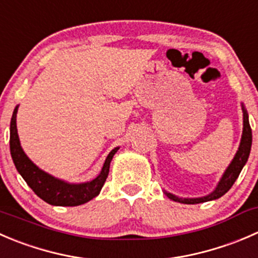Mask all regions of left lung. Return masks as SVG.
I'll use <instances>...</instances> for the list:
<instances>
[{
  "label": "left lung",
  "instance_id": "obj_1",
  "mask_svg": "<svg viewBox=\"0 0 258 258\" xmlns=\"http://www.w3.org/2000/svg\"><path fill=\"white\" fill-rule=\"evenodd\" d=\"M241 106H242V112H243V131H242L241 142H239L238 150H237L233 160H232L231 164L228 165L226 171L223 172L221 180H219L218 184H217L216 189H214L212 192H209L208 196L199 197V198H181V197L174 196V194H171V192L164 190V192L166 194L167 198L182 204H199V203H204V202L216 201V199L223 197L224 194L231 189L232 185L234 184V181H236L237 177H238L239 172L242 171L243 166L246 165L247 160H248L249 152H251V146H252V130H251V126H249L248 113H247V109L246 107L243 106V103H241Z\"/></svg>",
  "mask_w": 258,
  "mask_h": 258
}]
</instances>
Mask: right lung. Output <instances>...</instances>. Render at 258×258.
Listing matches in <instances>:
<instances>
[{"label": "right lung", "instance_id": "right-lung-1", "mask_svg": "<svg viewBox=\"0 0 258 258\" xmlns=\"http://www.w3.org/2000/svg\"><path fill=\"white\" fill-rule=\"evenodd\" d=\"M17 109H19V106L15 107L11 123H10V151H11V157L17 171L24 177L32 191L44 202L56 207L81 206L96 198L101 192L102 186L108 176L109 165L119 147H114L109 152L108 156L104 160L101 172L93 180L86 182L66 181L40 169L25 154L20 144L19 134H17Z\"/></svg>", "mask_w": 258, "mask_h": 258}]
</instances>
